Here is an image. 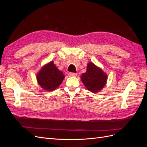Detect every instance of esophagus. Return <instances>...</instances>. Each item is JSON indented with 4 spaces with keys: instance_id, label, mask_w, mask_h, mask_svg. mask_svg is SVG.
<instances>
[{
    "instance_id": "1",
    "label": "esophagus",
    "mask_w": 147,
    "mask_h": 147,
    "mask_svg": "<svg viewBox=\"0 0 147 147\" xmlns=\"http://www.w3.org/2000/svg\"><path fill=\"white\" fill-rule=\"evenodd\" d=\"M68 75L69 77H76L77 74L76 73H74V72H69Z\"/></svg>"
}]
</instances>
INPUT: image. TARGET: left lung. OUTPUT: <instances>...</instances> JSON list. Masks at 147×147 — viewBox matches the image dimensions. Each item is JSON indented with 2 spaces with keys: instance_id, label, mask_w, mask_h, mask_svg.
<instances>
[{
  "instance_id": "left-lung-1",
  "label": "left lung",
  "mask_w": 147,
  "mask_h": 147,
  "mask_svg": "<svg viewBox=\"0 0 147 147\" xmlns=\"http://www.w3.org/2000/svg\"><path fill=\"white\" fill-rule=\"evenodd\" d=\"M82 81L89 91L97 92L104 88L107 76L92 63L88 64L86 72L82 75Z\"/></svg>"
}]
</instances>
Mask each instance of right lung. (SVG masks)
I'll list each match as a JSON object with an SVG mask.
<instances>
[{
    "instance_id": "add662e5",
    "label": "right lung",
    "mask_w": 147,
    "mask_h": 147,
    "mask_svg": "<svg viewBox=\"0 0 147 147\" xmlns=\"http://www.w3.org/2000/svg\"><path fill=\"white\" fill-rule=\"evenodd\" d=\"M64 75L51 61L41 69L37 75V82L47 91L55 90L63 82Z\"/></svg>"
}]
</instances>
